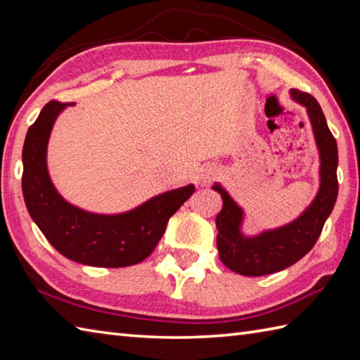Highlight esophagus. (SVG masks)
Returning a JSON list of instances; mask_svg holds the SVG:
<instances>
[{
	"label": "esophagus",
	"instance_id": "1",
	"mask_svg": "<svg viewBox=\"0 0 360 360\" xmlns=\"http://www.w3.org/2000/svg\"><path fill=\"white\" fill-rule=\"evenodd\" d=\"M218 176V170L217 168H205V172H204V174H202V181L204 182H207V181H212L213 178H217Z\"/></svg>",
	"mask_w": 360,
	"mask_h": 360
}]
</instances>
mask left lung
<instances>
[{"label": "left lung", "mask_w": 360, "mask_h": 360, "mask_svg": "<svg viewBox=\"0 0 360 360\" xmlns=\"http://www.w3.org/2000/svg\"><path fill=\"white\" fill-rule=\"evenodd\" d=\"M289 94L294 102L307 108L319 150L320 186L308 207L285 226L246 235L243 232V207L218 182L212 186L223 200V209L215 219L219 258L229 269L246 277L283 271L307 255L314 248L338 200V143L328 128L325 114L311 94L298 89H290Z\"/></svg>", "instance_id": "obj_1"}]
</instances>
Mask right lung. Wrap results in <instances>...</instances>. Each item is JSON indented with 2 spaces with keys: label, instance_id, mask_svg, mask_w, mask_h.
<instances>
[{
  "label": "right lung",
  "instance_id": "right-lung-1",
  "mask_svg": "<svg viewBox=\"0 0 360 360\" xmlns=\"http://www.w3.org/2000/svg\"><path fill=\"white\" fill-rule=\"evenodd\" d=\"M74 103L49 102L29 127L22 147V196L30 218L53 248L75 263L125 267L143 262L162 238L168 219L195 186L173 188L122 213H96L68 202L48 170V143L60 112Z\"/></svg>",
  "mask_w": 360,
  "mask_h": 360
}]
</instances>
